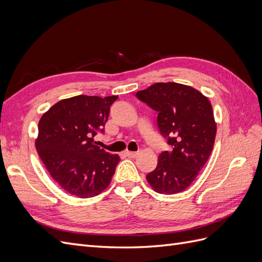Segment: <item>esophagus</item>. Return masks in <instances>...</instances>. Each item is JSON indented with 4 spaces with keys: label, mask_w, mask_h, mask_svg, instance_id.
<instances>
[{
    "label": "esophagus",
    "mask_w": 262,
    "mask_h": 262,
    "mask_svg": "<svg viewBox=\"0 0 262 262\" xmlns=\"http://www.w3.org/2000/svg\"><path fill=\"white\" fill-rule=\"evenodd\" d=\"M124 154H125V156H128L130 158H136L139 155L137 152H130V150H126Z\"/></svg>",
    "instance_id": "esophagus-1"
}]
</instances>
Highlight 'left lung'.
I'll list each match as a JSON object with an SVG mask.
<instances>
[{
  "mask_svg": "<svg viewBox=\"0 0 262 262\" xmlns=\"http://www.w3.org/2000/svg\"><path fill=\"white\" fill-rule=\"evenodd\" d=\"M137 97L158 113V129L172 146L171 153L158 156L156 168L146 175L148 185L163 194L185 191L208 162L215 142L210 100L193 87L175 82L153 84Z\"/></svg>",
  "mask_w": 262,
  "mask_h": 262,
  "instance_id": "1",
  "label": "left lung"
}]
</instances>
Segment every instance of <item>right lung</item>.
Masks as SVG:
<instances>
[{
    "label": "right lung",
    "mask_w": 262,
    "mask_h": 262,
    "mask_svg": "<svg viewBox=\"0 0 262 262\" xmlns=\"http://www.w3.org/2000/svg\"><path fill=\"white\" fill-rule=\"evenodd\" d=\"M118 96L78 95L54 104L38 123L35 145L52 179L77 198L98 195L109 186L120 161L96 145L110 106Z\"/></svg>",
    "instance_id": "obj_1"
}]
</instances>
